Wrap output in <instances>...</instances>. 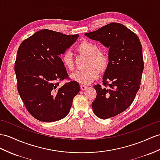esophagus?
<instances>
[{"label":"esophagus","mask_w":160,"mask_h":160,"mask_svg":"<svg viewBox=\"0 0 160 160\" xmlns=\"http://www.w3.org/2000/svg\"><path fill=\"white\" fill-rule=\"evenodd\" d=\"M80 88H81V90H85V89L88 88V87L86 86V85H80Z\"/></svg>","instance_id":"obj_1"}]
</instances>
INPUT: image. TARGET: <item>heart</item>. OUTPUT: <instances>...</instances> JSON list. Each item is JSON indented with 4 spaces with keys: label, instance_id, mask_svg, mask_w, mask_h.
<instances>
[{
    "label": "heart",
    "instance_id": "b5f03b06",
    "mask_svg": "<svg viewBox=\"0 0 160 160\" xmlns=\"http://www.w3.org/2000/svg\"><path fill=\"white\" fill-rule=\"evenodd\" d=\"M77 51L80 53L89 56L87 66L85 70H79L71 74V79L82 85H89L94 81L99 76L100 71L107 69L109 58L107 53L100 51L98 45L94 42L83 41L77 46ZM62 64L66 68L72 71L75 68L72 54L70 50H67L61 56Z\"/></svg>",
    "mask_w": 160,
    "mask_h": 160
}]
</instances>
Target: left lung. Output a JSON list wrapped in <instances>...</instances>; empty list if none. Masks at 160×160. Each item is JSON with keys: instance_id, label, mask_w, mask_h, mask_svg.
<instances>
[{"instance_id": "1", "label": "left lung", "mask_w": 160, "mask_h": 160, "mask_svg": "<svg viewBox=\"0 0 160 160\" xmlns=\"http://www.w3.org/2000/svg\"><path fill=\"white\" fill-rule=\"evenodd\" d=\"M85 35L108 48L109 62L102 77L103 86L93 87L97 95L92 107L99 118H111L130 106L140 88L144 69L142 45L137 35L119 23Z\"/></svg>"}]
</instances>
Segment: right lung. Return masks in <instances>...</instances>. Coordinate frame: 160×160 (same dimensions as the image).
<instances>
[{"mask_svg": "<svg viewBox=\"0 0 160 160\" xmlns=\"http://www.w3.org/2000/svg\"><path fill=\"white\" fill-rule=\"evenodd\" d=\"M79 35H67L48 29L38 31L19 45L15 62L19 94L26 109L41 122H52L67 116L79 92V83L68 79L59 57Z\"/></svg>", "mask_w": 160, "mask_h": 160, "instance_id": "obj_1", "label": "right lung"}]
</instances>
